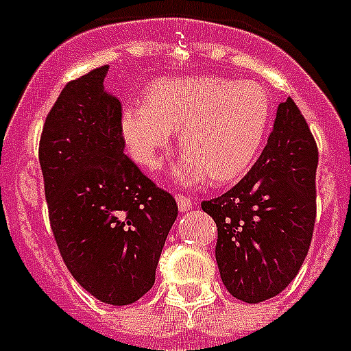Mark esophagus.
Masks as SVG:
<instances>
[{
  "label": "esophagus",
  "instance_id": "esophagus-1",
  "mask_svg": "<svg viewBox=\"0 0 351 351\" xmlns=\"http://www.w3.org/2000/svg\"><path fill=\"white\" fill-rule=\"evenodd\" d=\"M176 200H178V208L181 213H186L188 209L191 208V200L190 197L186 195H176Z\"/></svg>",
  "mask_w": 351,
  "mask_h": 351
}]
</instances>
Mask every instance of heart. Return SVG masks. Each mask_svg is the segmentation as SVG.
I'll use <instances>...</instances> for the list:
<instances>
[{"label":"heart","instance_id":"1","mask_svg":"<svg viewBox=\"0 0 351 351\" xmlns=\"http://www.w3.org/2000/svg\"><path fill=\"white\" fill-rule=\"evenodd\" d=\"M271 103L259 83L229 77H169L149 86L145 103L124 106L121 130L130 154L143 169H156L179 130L184 151L173 178L195 184L211 178L229 182L243 176L261 152Z\"/></svg>","mask_w":351,"mask_h":351}]
</instances>
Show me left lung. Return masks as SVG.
I'll return each instance as SVG.
<instances>
[{"mask_svg": "<svg viewBox=\"0 0 351 351\" xmlns=\"http://www.w3.org/2000/svg\"><path fill=\"white\" fill-rule=\"evenodd\" d=\"M318 147L295 101L278 104L259 160L227 193L202 202L218 227L227 291L247 304L286 289L309 252L316 220Z\"/></svg>", "mask_w": 351, "mask_h": 351, "instance_id": "obj_1", "label": "left lung"}]
</instances>
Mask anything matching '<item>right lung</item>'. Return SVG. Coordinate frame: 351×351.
<instances>
[{
	"instance_id": "add662e5",
	"label": "right lung",
	"mask_w": 351,
	"mask_h": 351,
	"mask_svg": "<svg viewBox=\"0 0 351 351\" xmlns=\"http://www.w3.org/2000/svg\"><path fill=\"white\" fill-rule=\"evenodd\" d=\"M108 65L67 83L42 130L38 161L51 229L80 286L130 305L154 284L178 204L124 154Z\"/></svg>"
}]
</instances>
